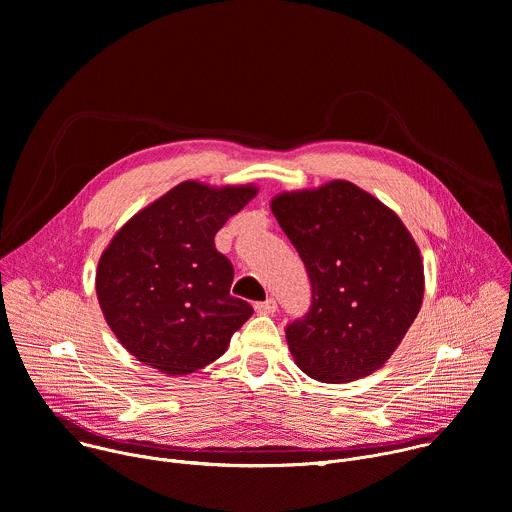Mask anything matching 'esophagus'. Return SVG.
I'll return each instance as SVG.
<instances>
[{"label": "esophagus", "mask_w": 512, "mask_h": 512, "mask_svg": "<svg viewBox=\"0 0 512 512\" xmlns=\"http://www.w3.org/2000/svg\"><path fill=\"white\" fill-rule=\"evenodd\" d=\"M255 311H257V313H265V315L275 313V311H277V301H275L273 297H269V299H265V301H257V303H255Z\"/></svg>", "instance_id": "34e87169"}]
</instances>
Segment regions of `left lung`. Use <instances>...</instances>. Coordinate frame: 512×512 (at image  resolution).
I'll use <instances>...</instances> for the list:
<instances>
[{
  "label": "left lung",
  "mask_w": 512,
  "mask_h": 512,
  "mask_svg": "<svg viewBox=\"0 0 512 512\" xmlns=\"http://www.w3.org/2000/svg\"><path fill=\"white\" fill-rule=\"evenodd\" d=\"M271 211L311 285L307 313L285 325L297 366L329 384L372 374L398 348L424 297V265L408 229L346 181L283 193Z\"/></svg>",
  "instance_id": "obj_1"
}]
</instances>
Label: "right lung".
Returning <instances> with one entry per match:
<instances>
[{
    "label": "right lung",
    "instance_id": "obj_1",
    "mask_svg": "<svg viewBox=\"0 0 512 512\" xmlns=\"http://www.w3.org/2000/svg\"><path fill=\"white\" fill-rule=\"evenodd\" d=\"M255 187L181 183L132 217L102 253L96 293L110 329L138 362L168 376L225 354L253 307L231 295L233 265L215 235Z\"/></svg>",
    "mask_w": 512,
    "mask_h": 512
}]
</instances>
